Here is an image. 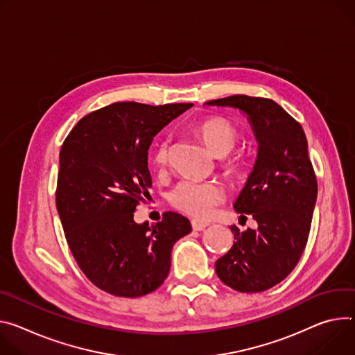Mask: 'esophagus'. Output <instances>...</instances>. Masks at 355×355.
Returning <instances> with one entry per match:
<instances>
[{"instance_id": "esophagus-1", "label": "esophagus", "mask_w": 355, "mask_h": 355, "mask_svg": "<svg viewBox=\"0 0 355 355\" xmlns=\"http://www.w3.org/2000/svg\"><path fill=\"white\" fill-rule=\"evenodd\" d=\"M191 227H192V230H194V231H204L208 227V223L202 222V220H198V219H192L191 220Z\"/></svg>"}]
</instances>
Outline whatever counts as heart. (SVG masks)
Wrapping results in <instances>:
<instances>
[{
    "label": "heart",
    "mask_w": 355,
    "mask_h": 355,
    "mask_svg": "<svg viewBox=\"0 0 355 355\" xmlns=\"http://www.w3.org/2000/svg\"><path fill=\"white\" fill-rule=\"evenodd\" d=\"M196 132L216 157L227 155L234 148L238 139L235 127L228 120L220 117L200 121L196 125ZM168 148L167 139H161L157 143L153 155L157 166H164L167 163ZM223 198V188L214 181L201 182L196 180H182L170 192V201L177 209L201 219L209 218Z\"/></svg>",
    "instance_id": "obj_1"
}]
</instances>
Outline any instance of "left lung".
<instances>
[{
  "instance_id": "8db88e82",
  "label": "left lung",
  "mask_w": 355,
  "mask_h": 355,
  "mask_svg": "<svg viewBox=\"0 0 355 355\" xmlns=\"http://www.w3.org/2000/svg\"><path fill=\"white\" fill-rule=\"evenodd\" d=\"M246 114L257 141L248 181L234 204L239 219L250 215L257 230L231 227L234 245L216 261L218 277L242 293L263 292L295 269L306 248L317 198V180L307 140L276 102L235 94L207 102Z\"/></svg>"
}]
</instances>
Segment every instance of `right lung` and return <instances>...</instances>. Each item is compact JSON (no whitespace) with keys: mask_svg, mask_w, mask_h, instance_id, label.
<instances>
[{"mask_svg":"<svg viewBox=\"0 0 355 355\" xmlns=\"http://www.w3.org/2000/svg\"><path fill=\"white\" fill-rule=\"evenodd\" d=\"M191 103H113L78 121L59 154L56 209L86 277L119 297L148 295L166 280L174 243L189 220L166 212L148 227L136 207L150 197L148 148Z\"/></svg>","mask_w":355,"mask_h":355,"instance_id":"1","label":"right lung"}]
</instances>
